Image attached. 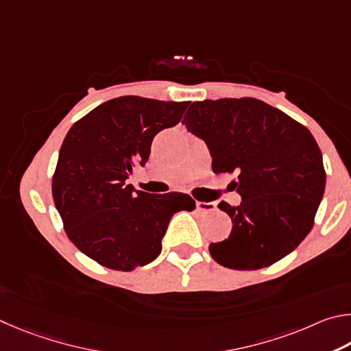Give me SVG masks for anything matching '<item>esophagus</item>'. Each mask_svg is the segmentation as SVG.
Segmentation results:
<instances>
[{
	"instance_id": "34e87169",
	"label": "esophagus",
	"mask_w": 351,
	"mask_h": 351,
	"mask_svg": "<svg viewBox=\"0 0 351 351\" xmlns=\"http://www.w3.org/2000/svg\"><path fill=\"white\" fill-rule=\"evenodd\" d=\"M195 206L202 213H213L217 210V205L214 202H195Z\"/></svg>"
}]
</instances>
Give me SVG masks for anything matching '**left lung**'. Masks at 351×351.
Wrapping results in <instances>:
<instances>
[{"mask_svg": "<svg viewBox=\"0 0 351 351\" xmlns=\"http://www.w3.org/2000/svg\"><path fill=\"white\" fill-rule=\"evenodd\" d=\"M182 123L205 141L216 174H237L231 185L242 202L219 204L232 230L210 245L213 259L259 269L290 254L311 231L325 189L322 152L308 129L256 98L195 101Z\"/></svg>", "mask_w": 351, "mask_h": 351, "instance_id": "obj_1", "label": "left lung"}]
</instances>
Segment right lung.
I'll use <instances>...</instances> for the list:
<instances>
[{
    "instance_id": "1",
    "label": "right lung",
    "mask_w": 351,
    "mask_h": 351,
    "mask_svg": "<svg viewBox=\"0 0 351 351\" xmlns=\"http://www.w3.org/2000/svg\"><path fill=\"white\" fill-rule=\"evenodd\" d=\"M188 104L112 98L67 132L52 177L53 202L71 242L100 265L132 271L152 262L171 217L195 208L188 194H149L126 185L134 163L145 166L154 137L176 126Z\"/></svg>"
}]
</instances>
